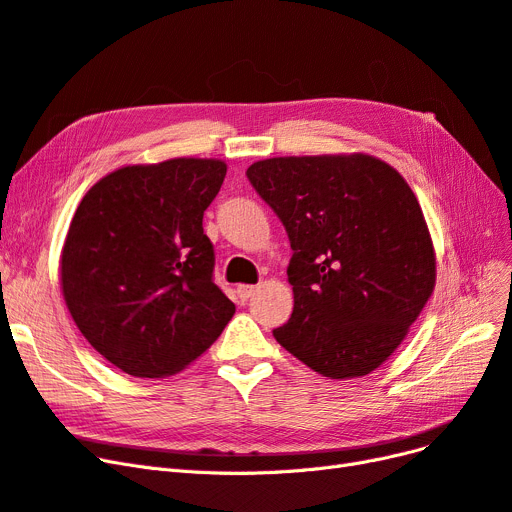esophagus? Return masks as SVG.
Segmentation results:
<instances>
[{
	"label": "esophagus",
	"mask_w": 512,
	"mask_h": 512,
	"mask_svg": "<svg viewBox=\"0 0 512 512\" xmlns=\"http://www.w3.org/2000/svg\"><path fill=\"white\" fill-rule=\"evenodd\" d=\"M256 288H258V286H252V284H239V286H237V294H239L241 301H248V298L256 292Z\"/></svg>",
	"instance_id": "esophagus-1"
}]
</instances>
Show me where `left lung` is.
<instances>
[{"instance_id": "left-lung-1", "label": "left lung", "mask_w": 512, "mask_h": 512, "mask_svg": "<svg viewBox=\"0 0 512 512\" xmlns=\"http://www.w3.org/2000/svg\"><path fill=\"white\" fill-rule=\"evenodd\" d=\"M248 180L284 222L294 309L273 337L330 379L373 373L436 286V254L407 180L377 156L256 161Z\"/></svg>"}]
</instances>
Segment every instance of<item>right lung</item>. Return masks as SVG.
<instances>
[{
	"label": "right lung",
	"mask_w": 512,
	"mask_h": 512,
	"mask_svg": "<svg viewBox=\"0 0 512 512\" xmlns=\"http://www.w3.org/2000/svg\"><path fill=\"white\" fill-rule=\"evenodd\" d=\"M226 163L169 158L127 165L82 197L61 250L65 305L82 337L122 373H180L231 322L235 305L214 284L203 211Z\"/></svg>",
	"instance_id": "add662e5"
}]
</instances>
